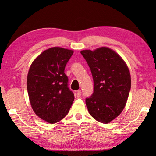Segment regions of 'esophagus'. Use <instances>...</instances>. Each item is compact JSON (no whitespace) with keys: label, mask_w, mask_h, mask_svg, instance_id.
Returning a JSON list of instances; mask_svg holds the SVG:
<instances>
[{"label":"esophagus","mask_w":156,"mask_h":156,"mask_svg":"<svg viewBox=\"0 0 156 156\" xmlns=\"http://www.w3.org/2000/svg\"><path fill=\"white\" fill-rule=\"evenodd\" d=\"M82 94V91L80 90H78L76 91V97H80Z\"/></svg>","instance_id":"1"}]
</instances>
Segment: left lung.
<instances>
[{
    "mask_svg": "<svg viewBox=\"0 0 156 156\" xmlns=\"http://www.w3.org/2000/svg\"><path fill=\"white\" fill-rule=\"evenodd\" d=\"M80 53L94 81L93 93L86 98L88 112L97 121L108 123L125 107L131 84L129 68L120 55L107 47Z\"/></svg>",
    "mask_w": 156,
    "mask_h": 156,
    "instance_id": "1",
    "label": "left lung"
}]
</instances>
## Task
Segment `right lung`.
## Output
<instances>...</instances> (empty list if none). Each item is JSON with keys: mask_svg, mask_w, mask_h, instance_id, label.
Instances as JSON below:
<instances>
[{"mask_svg": "<svg viewBox=\"0 0 156 156\" xmlns=\"http://www.w3.org/2000/svg\"><path fill=\"white\" fill-rule=\"evenodd\" d=\"M73 53L70 49L51 48L36 58L29 68L27 88L31 107L39 118L49 123L64 118L74 100L64 73Z\"/></svg>", "mask_w": 156, "mask_h": 156, "instance_id": "right-lung-1", "label": "right lung"}]
</instances>
